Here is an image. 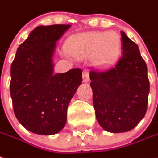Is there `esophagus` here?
<instances>
[{
    "instance_id": "1",
    "label": "esophagus",
    "mask_w": 158,
    "mask_h": 158,
    "mask_svg": "<svg viewBox=\"0 0 158 158\" xmlns=\"http://www.w3.org/2000/svg\"><path fill=\"white\" fill-rule=\"evenodd\" d=\"M83 81L84 82H89L90 81V76H89V72L85 70L83 72Z\"/></svg>"
}]
</instances>
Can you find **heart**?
Listing matches in <instances>:
<instances>
[{"label": "heart", "mask_w": 158, "mask_h": 158, "mask_svg": "<svg viewBox=\"0 0 158 158\" xmlns=\"http://www.w3.org/2000/svg\"><path fill=\"white\" fill-rule=\"evenodd\" d=\"M68 52L79 58H90L96 67L108 68L116 62L121 52V36L115 31H90L71 37Z\"/></svg>", "instance_id": "heart-1"}]
</instances>
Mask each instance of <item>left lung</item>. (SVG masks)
Instances as JSON below:
<instances>
[{"label":"left lung","instance_id":"left-lung-1","mask_svg":"<svg viewBox=\"0 0 158 158\" xmlns=\"http://www.w3.org/2000/svg\"><path fill=\"white\" fill-rule=\"evenodd\" d=\"M122 55L114 67L90 72L99 125L110 133L134 128L147 110L150 83L138 45L121 31Z\"/></svg>","mask_w":158,"mask_h":158}]
</instances>
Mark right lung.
Segmentation results:
<instances>
[{"instance_id": "add662e5", "label": "right lung", "mask_w": 158, "mask_h": 158, "mask_svg": "<svg viewBox=\"0 0 158 158\" xmlns=\"http://www.w3.org/2000/svg\"><path fill=\"white\" fill-rule=\"evenodd\" d=\"M70 25L38 26L19 46L11 65L10 94L15 116L30 132L59 133L69 102L82 83V70L54 73L53 55Z\"/></svg>"}]
</instances>
